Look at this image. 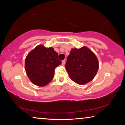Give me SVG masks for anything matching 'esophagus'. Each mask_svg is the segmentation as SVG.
Here are the masks:
<instances>
[{
  "label": "esophagus",
  "instance_id": "1",
  "mask_svg": "<svg viewBox=\"0 0 125 125\" xmlns=\"http://www.w3.org/2000/svg\"><path fill=\"white\" fill-rule=\"evenodd\" d=\"M65 60H63V61H62V64H63V65H64V64H65Z\"/></svg>",
  "mask_w": 125,
  "mask_h": 125
}]
</instances>
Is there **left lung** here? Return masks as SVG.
I'll return each instance as SVG.
<instances>
[{
    "label": "left lung",
    "mask_w": 125,
    "mask_h": 125,
    "mask_svg": "<svg viewBox=\"0 0 125 125\" xmlns=\"http://www.w3.org/2000/svg\"><path fill=\"white\" fill-rule=\"evenodd\" d=\"M65 68L73 81L83 85L95 77L99 62L95 54L87 47L74 48L68 56Z\"/></svg>",
    "instance_id": "8db88e82"
}]
</instances>
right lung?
<instances>
[{"mask_svg":"<svg viewBox=\"0 0 125 125\" xmlns=\"http://www.w3.org/2000/svg\"><path fill=\"white\" fill-rule=\"evenodd\" d=\"M62 62L52 47L39 45L29 53L25 60V71L35 85L43 86L51 81L56 67Z\"/></svg>","mask_w":125,"mask_h":125,"instance_id":"obj_1","label":"right lung"}]
</instances>
